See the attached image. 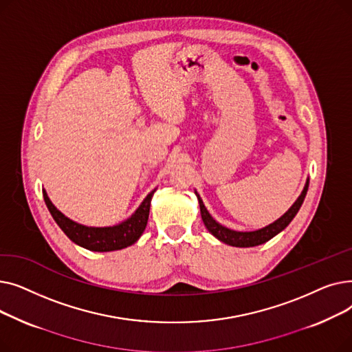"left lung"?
<instances>
[{"label": "left lung", "mask_w": 352, "mask_h": 352, "mask_svg": "<svg viewBox=\"0 0 352 352\" xmlns=\"http://www.w3.org/2000/svg\"><path fill=\"white\" fill-rule=\"evenodd\" d=\"M308 184H309V179H307L304 190L300 194V197L297 198V201L294 202V204L289 207V210L283 217H280L278 219L274 221L272 224H270V226H267L261 230L245 231V232L234 231V230H230L224 226H221L219 223H217V221L212 218V215L208 212V210L206 208L204 202H202V199H201V197L198 195L197 191H195V195L198 198V204H199V210H201V218H202V221H204V226L207 227V230L217 239H219L221 243H226L227 245H232V247L245 248V247L261 245V244L270 241L272 236H275L276 234H280L283 230H285L288 227V224L294 219V217L297 215V212L300 211V208L302 206L304 198H305L307 191H308Z\"/></svg>", "instance_id": "8db88e82"}]
</instances>
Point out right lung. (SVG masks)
<instances>
[{"mask_svg": "<svg viewBox=\"0 0 352 352\" xmlns=\"http://www.w3.org/2000/svg\"><path fill=\"white\" fill-rule=\"evenodd\" d=\"M155 190H153L144 198L141 206L137 208V211L131 217L122 221L121 224H117L113 227H87V226L78 224L76 221L65 217L57 207L52 204L45 190H43V195H44L47 208L51 212L54 221L58 224V227L64 231V234L74 244H77L89 251L109 252V251L126 248L138 241V238L142 235L146 227L148 215H150L151 198Z\"/></svg>", "mask_w": 352, "mask_h": 352, "instance_id": "right-lung-1", "label": "right lung"}]
</instances>
